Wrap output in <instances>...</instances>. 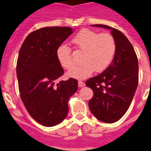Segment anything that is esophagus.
Returning a JSON list of instances; mask_svg holds the SVG:
<instances>
[{"instance_id":"1","label":"esophagus","mask_w":151,"mask_h":151,"mask_svg":"<svg viewBox=\"0 0 151 151\" xmlns=\"http://www.w3.org/2000/svg\"><path fill=\"white\" fill-rule=\"evenodd\" d=\"M78 87H79V88H82V87H84V86H85V84L83 82H82V81H78Z\"/></svg>"}]
</instances>
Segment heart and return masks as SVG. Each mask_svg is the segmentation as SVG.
<instances>
[{
	"label": "heart",
	"mask_w": 151,
	"mask_h": 151,
	"mask_svg": "<svg viewBox=\"0 0 151 151\" xmlns=\"http://www.w3.org/2000/svg\"><path fill=\"white\" fill-rule=\"evenodd\" d=\"M72 42L82 52L80 62L82 64L67 73V76L77 79L88 78L93 73H101L110 66L116 50V44L113 35L82 29L72 39ZM57 57L63 68L71 69L74 66L71 50L62 45L57 50Z\"/></svg>",
	"instance_id": "b5f03b06"
}]
</instances>
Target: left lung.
Returning a JSON list of instances; mask_svg holds the SVG:
<instances>
[{
  "instance_id": "8db88e82",
  "label": "left lung",
  "mask_w": 151,
  "mask_h": 151,
  "mask_svg": "<svg viewBox=\"0 0 151 151\" xmlns=\"http://www.w3.org/2000/svg\"><path fill=\"white\" fill-rule=\"evenodd\" d=\"M92 26L110 29L116 44L111 64L98 76L86 82L94 96L88 101L93 115L103 122L120 119L129 109L138 84V57L132 45L118 29L106 25Z\"/></svg>"
}]
</instances>
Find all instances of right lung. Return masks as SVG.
<instances>
[{"label": "right lung", "mask_w": 151, "mask_h": 151, "mask_svg": "<svg viewBox=\"0 0 151 151\" xmlns=\"http://www.w3.org/2000/svg\"><path fill=\"white\" fill-rule=\"evenodd\" d=\"M73 33L69 27L41 28L26 37L19 52L17 76L21 99L31 116L47 127L64 120L68 101L78 89L74 78L57 83L64 73L57 50Z\"/></svg>", "instance_id": "1"}]
</instances>
